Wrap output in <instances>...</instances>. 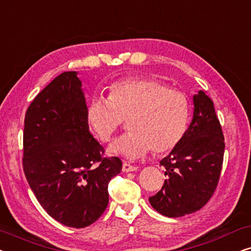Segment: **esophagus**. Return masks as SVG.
<instances>
[{"instance_id": "1", "label": "esophagus", "mask_w": 251, "mask_h": 251, "mask_svg": "<svg viewBox=\"0 0 251 251\" xmlns=\"http://www.w3.org/2000/svg\"><path fill=\"white\" fill-rule=\"evenodd\" d=\"M137 169H138V167L132 166V164H130L129 162H126V161H125V162H123L122 170L125 171V173H130V171H136Z\"/></svg>"}]
</instances>
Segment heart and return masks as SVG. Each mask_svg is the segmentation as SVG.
Segmentation results:
<instances>
[{"instance_id":"heart-1","label":"heart","mask_w":251,"mask_h":251,"mask_svg":"<svg viewBox=\"0 0 251 251\" xmlns=\"http://www.w3.org/2000/svg\"><path fill=\"white\" fill-rule=\"evenodd\" d=\"M187 96L155 77H129L113 83L107 99L88 106V121L99 140L107 143L128 120L130 131L111 147L129 159L173 151L184 138L190 122Z\"/></svg>"}]
</instances>
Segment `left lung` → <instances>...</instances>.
<instances>
[{"instance_id":"obj_1","label":"left lung","mask_w":251,"mask_h":251,"mask_svg":"<svg viewBox=\"0 0 251 251\" xmlns=\"http://www.w3.org/2000/svg\"><path fill=\"white\" fill-rule=\"evenodd\" d=\"M194 114L181 142L160 161L167 179L150 203L161 215L181 217L203 207L217 187L225 142L214 102L203 91L193 97Z\"/></svg>"}]
</instances>
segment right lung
I'll return each mask as SVG.
<instances>
[{"label": "right lung", "instance_id": "right-lung-1", "mask_svg": "<svg viewBox=\"0 0 251 251\" xmlns=\"http://www.w3.org/2000/svg\"><path fill=\"white\" fill-rule=\"evenodd\" d=\"M76 72H64L34 98L24 126L23 168L42 208L70 227L91 225L108 204V183L122 161L104 157L89 131Z\"/></svg>", "mask_w": 251, "mask_h": 251}]
</instances>
